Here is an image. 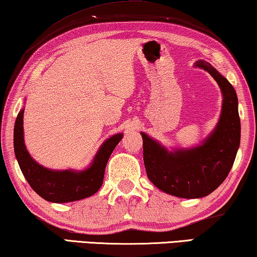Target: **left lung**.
<instances>
[{"mask_svg": "<svg viewBox=\"0 0 257 257\" xmlns=\"http://www.w3.org/2000/svg\"><path fill=\"white\" fill-rule=\"evenodd\" d=\"M195 67L212 76L223 93L219 121L198 147L168 151L147 134L143 159L148 178L157 188L182 198H200L216 190L231 171L240 145L238 97L232 84L211 64L198 61Z\"/></svg>", "mask_w": 257, "mask_h": 257, "instance_id": "obj_1", "label": "left lung"}]
</instances>
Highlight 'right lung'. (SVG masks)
<instances>
[{
    "label": "right lung",
    "mask_w": 257,
    "mask_h": 257,
    "mask_svg": "<svg viewBox=\"0 0 257 257\" xmlns=\"http://www.w3.org/2000/svg\"><path fill=\"white\" fill-rule=\"evenodd\" d=\"M24 109L18 113L14 129V148L18 165L36 193L46 201L67 203L83 200L97 193L104 181L105 168L110 155L122 134H116L106 140L94 156L90 167L84 171H53L46 168L32 159L25 148L23 132Z\"/></svg>",
    "instance_id": "add662e5"
}]
</instances>
